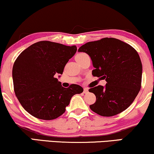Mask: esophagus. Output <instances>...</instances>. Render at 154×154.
<instances>
[{
  "label": "esophagus",
  "instance_id": "34e87169",
  "mask_svg": "<svg viewBox=\"0 0 154 154\" xmlns=\"http://www.w3.org/2000/svg\"><path fill=\"white\" fill-rule=\"evenodd\" d=\"M87 92H88V88H86V87H85V88H84V91H83L84 94H87Z\"/></svg>",
  "mask_w": 154,
  "mask_h": 154
}]
</instances>
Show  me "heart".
I'll use <instances>...</instances> for the list:
<instances>
[{
    "label": "heart",
    "instance_id": "obj_1",
    "mask_svg": "<svg viewBox=\"0 0 154 154\" xmlns=\"http://www.w3.org/2000/svg\"><path fill=\"white\" fill-rule=\"evenodd\" d=\"M87 54L86 53H84V52H81V53L77 54L75 56L76 60H77V61H78V60H81L82 58H83L84 57H85V56H87Z\"/></svg>",
    "mask_w": 154,
    "mask_h": 154
}]
</instances>
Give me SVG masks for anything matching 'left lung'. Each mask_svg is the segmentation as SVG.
Masks as SVG:
<instances>
[{
    "mask_svg": "<svg viewBox=\"0 0 154 154\" xmlns=\"http://www.w3.org/2000/svg\"><path fill=\"white\" fill-rule=\"evenodd\" d=\"M88 54L95 69L94 77L106 82L89 89L96 96L89 107L102 116H112L126 109L141 87L142 64L133 47L118 39L104 38L89 42L79 48Z\"/></svg>",
    "mask_w": 154,
    "mask_h": 154,
    "instance_id": "1",
    "label": "left lung"
}]
</instances>
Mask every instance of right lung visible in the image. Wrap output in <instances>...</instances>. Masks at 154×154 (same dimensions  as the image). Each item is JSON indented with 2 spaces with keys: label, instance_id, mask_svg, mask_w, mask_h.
<instances>
[{
  "label": "right lung",
  "instance_id": "right-lung-1",
  "mask_svg": "<svg viewBox=\"0 0 154 154\" xmlns=\"http://www.w3.org/2000/svg\"><path fill=\"white\" fill-rule=\"evenodd\" d=\"M77 51V47L57 42L40 41L19 54L13 67L15 94L29 114L43 120L57 119L64 114L73 95L83 88L72 84L62 87L55 78L63 74L66 64Z\"/></svg>",
  "mask_w": 154,
  "mask_h": 154
}]
</instances>
